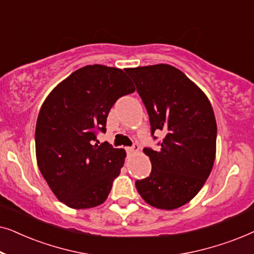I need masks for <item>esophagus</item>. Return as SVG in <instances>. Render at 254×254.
<instances>
[{"instance_id": "34e87169", "label": "esophagus", "mask_w": 254, "mask_h": 254, "mask_svg": "<svg viewBox=\"0 0 254 254\" xmlns=\"http://www.w3.org/2000/svg\"><path fill=\"white\" fill-rule=\"evenodd\" d=\"M137 150H138V144L136 143V142H134L131 147L127 148V151L129 152V154H134V152H136Z\"/></svg>"}]
</instances>
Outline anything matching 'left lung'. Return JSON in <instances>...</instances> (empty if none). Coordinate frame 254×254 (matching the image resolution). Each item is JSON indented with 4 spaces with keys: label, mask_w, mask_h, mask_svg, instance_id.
<instances>
[{
    "label": "left lung",
    "mask_w": 254,
    "mask_h": 254,
    "mask_svg": "<svg viewBox=\"0 0 254 254\" xmlns=\"http://www.w3.org/2000/svg\"><path fill=\"white\" fill-rule=\"evenodd\" d=\"M150 121L151 136L163 130L157 151L144 148L149 177L135 182L145 202L159 209L184 206L202 189L213 169L217 126L207 96L179 69L159 64L128 68Z\"/></svg>",
    "instance_id": "obj_1"
}]
</instances>
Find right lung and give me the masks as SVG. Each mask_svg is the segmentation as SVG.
<instances>
[{
    "label": "right lung",
    "instance_id": "right-lung-1",
    "mask_svg": "<svg viewBox=\"0 0 254 254\" xmlns=\"http://www.w3.org/2000/svg\"><path fill=\"white\" fill-rule=\"evenodd\" d=\"M135 91L126 72L85 65L55 86L45 99L36 126V155L41 175L61 202L74 209L102 204L119 176L126 151L107 142L110 110Z\"/></svg>",
    "mask_w": 254,
    "mask_h": 254
}]
</instances>
